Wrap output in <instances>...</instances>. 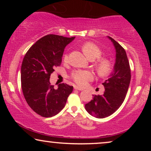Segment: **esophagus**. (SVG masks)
<instances>
[{
  "instance_id": "obj_1",
  "label": "esophagus",
  "mask_w": 151,
  "mask_h": 151,
  "mask_svg": "<svg viewBox=\"0 0 151 151\" xmlns=\"http://www.w3.org/2000/svg\"><path fill=\"white\" fill-rule=\"evenodd\" d=\"M74 89H75V90H79V91H82V90H83V89H82V88L78 87V86H74Z\"/></svg>"
}]
</instances>
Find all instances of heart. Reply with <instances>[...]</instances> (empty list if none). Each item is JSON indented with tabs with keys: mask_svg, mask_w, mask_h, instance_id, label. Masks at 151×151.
<instances>
[{
	"mask_svg": "<svg viewBox=\"0 0 151 151\" xmlns=\"http://www.w3.org/2000/svg\"><path fill=\"white\" fill-rule=\"evenodd\" d=\"M82 50L88 59L95 60L100 57L102 54V50L100 47L92 42H86L82 45ZM68 56L67 54L64 55V60L67 61ZM96 67L98 74L101 76H106L110 73L112 69L111 62L107 58L97 59ZM71 79L78 85L84 86L88 82L93 79V75L88 71H74L71 74Z\"/></svg>",
	"mask_w": 151,
	"mask_h": 151,
	"instance_id": "b5f03b06",
	"label": "heart"
}]
</instances>
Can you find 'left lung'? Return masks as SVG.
Returning a JSON list of instances; mask_svg holds the SVG:
<instances>
[{
    "label": "left lung",
    "mask_w": 151,
    "mask_h": 151,
    "mask_svg": "<svg viewBox=\"0 0 151 151\" xmlns=\"http://www.w3.org/2000/svg\"><path fill=\"white\" fill-rule=\"evenodd\" d=\"M109 37L116 50L114 70L104 83L102 95H95L92 100L85 104L87 112L97 118H104L119 108L127 96L131 82V68L124 49L114 39Z\"/></svg>",
    "instance_id": "8db88e82"
}]
</instances>
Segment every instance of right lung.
Wrapping results in <instances>:
<instances>
[{
  "label": "right lung",
  "mask_w": 151,
  "mask_h": 151,
  "mask_svg": "<svg viewBox=\"0 0 151 151\" xmlns=\"http://www.w3.org/2000/svg\"><path fill=\"white\" fill-rule=\"evenodd\" d=\"M74 38L48 34L36 41L24 55L20 75L22 93L30 108L40 116L57 115L73 91V86L65 83L54 89L49 78L60 66L65 47Z\"/></svg>",
  "instance_id": "add662e5"
}]
</instances>
